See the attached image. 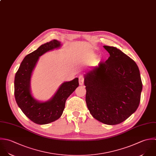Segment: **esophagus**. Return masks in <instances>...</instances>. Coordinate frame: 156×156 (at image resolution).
Listing matches in <instances>:
<instances>
[{
    "instance_id": "1",
    "label": "esophagus",
    "mask_w": 156,
    "mask_h": 156,
    "mask_svg": "<svg viewBox=\"0 0 156 156\" xmlns=\"http://www.w3.org/2000/svg\"><path fill=\"white\" fill-rule=\"evenodd\" d=\"M84 78L83 77V76H80L79 77V84L80 85H83L84 84Z\"/></svg>"
}]
</instances>
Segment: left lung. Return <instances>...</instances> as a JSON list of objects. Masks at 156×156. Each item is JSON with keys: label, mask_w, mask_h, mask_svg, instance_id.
I'll return each mask as SVG.
<instances>
[{"label": "left lung", "mask_w": 156, "mask_h": 156, "mask_svg": "<svg viewBox=\"0 0 156 156\" xmlns=\"http://www.w3.org/2000/svg\"><path fill=\"white\" fill-rule=\"evenodd\" d=\"M110 56L84 74L86 101L94 118L115 125L121 123L138 108L142 83L137 64L114 47L104 45Z\"/></svg>", "instance_id": "8db88e82"}]
</instances>
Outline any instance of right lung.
<instances>
[{
  "label": "right lung",
  "mask_w": 156,
  "mask_h": 156,
  "mask_svg": "<svg viewBox=\"0 0 156 156\" xmlns=\"http://www.w3.org/2000/svg\"><path fill=\"white\" fill-rule=\"evenodd\" d=\"M61 43L56 39L41 45L27 55L22 61L14 78V96L23 113L33 122L45 125L61 117L67 98L78 87V78L62 83L53 96L46 101L34 98L31 90L32 73L41 56L47 51L59 48Z\"/></svg>",
  "instance_id": "1"
}]
</instances>
